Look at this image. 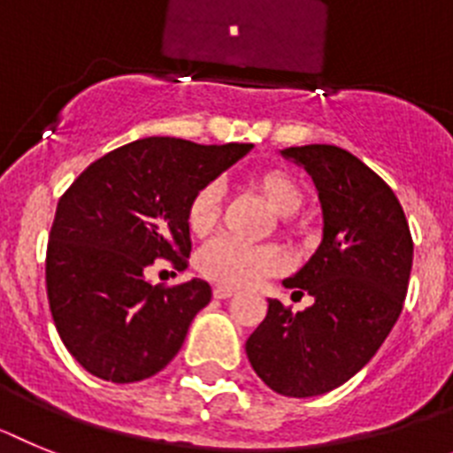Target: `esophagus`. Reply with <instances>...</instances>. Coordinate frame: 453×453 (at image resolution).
<instances>
[{
	"label": "esophagus",
	"instance_id": "esophagus-1",
	"mask_svg": "<svg viewBox=\"0 0 453 453\" xmlns=\"http://www.w3.org/2000/svg\"><path fill=\"white\" fill-rule=\"evenodd\" d=\"M230 287H214V298H230L232 296Z\"/></svg>",
	"mask_w": 453,
	"mask_h": 453
}]
</instances>
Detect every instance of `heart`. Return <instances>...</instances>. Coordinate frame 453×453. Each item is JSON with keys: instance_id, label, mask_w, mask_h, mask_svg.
I'll list each match as a JSON object with an SVG mask.
<instances>
[{"instance_id": "1", "label": "heart", "mask_w": 453, "mask_h": 453, "mask_svg": "<svg viewBox=\"0 0 453 453\" xmlns=\"http://www.w3.org/2000/svg\"><path fill=\"white\" fill-rule=\"evenodd\" d=\"M253 187L275 214L294 216L301 211L303 188L289 173L278 171V168L257 173L253 178ZM219 219H221V188L216 182L203 184L188 200V230L194 232L196 237H204L214 230ZM287 265H289V257L285 249L275 243L249 246L230 237H219L210 242L196 259V266L203 278L221 287H230V289L255 287L265 278L282 273Z\"/></svg>"}]
</instances>
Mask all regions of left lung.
Instances as JSON below:
<instances>
[{"label":"left lung","instance_id":"left-lung-1","mask_svg":"<svg viewBox=\"0 0 453 453\" xmlns=\"http://www.w3.org/2000/svg\"><path fill=\"white\" fill-rule=\"evenodd\" d=\"M319 188L324 242L285 287L314 303L292 312L269 301L246 342L255 373L285 396H317L351 379L379 351L406 301L412 237L399 198L337 145L285 148Z\"/></svg>","mask_w":453,"mask_h":453}]
</instances>
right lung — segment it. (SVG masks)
<instances>
[{"instance_id":"obj_1","label":"right lung","mask_w":453,"mask_h":453,"mask_svg":"<svg viewBox=\"0 0 453 453\" xmlns=\"http://www.w3.org/2000/svg\"><path fill=\"white\" fill-rule=\"evenodd\" d=\"M250 148L139 139L93 161L58 198L47 301L58 337L86 372L136 383L178 356L211 287L200 278L150 285L143 269L157 259L187 266L188 200Z\"/></svg>"}]
</instances>
